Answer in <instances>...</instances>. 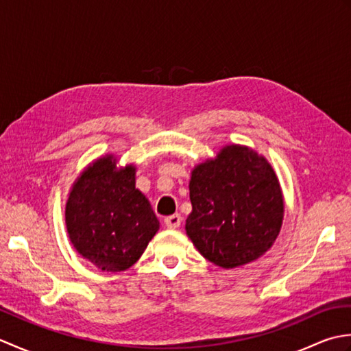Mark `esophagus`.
Returning a JSON list of instances; mask_svg holds the SVG:
<instances>
[{"instance_id": "obj_1", "label": "esophagus", "mask_w": 351, "mask_h": 351, "mask_svg": "<svg viewBox=\"0 0 351 351\" xmlns=\"http://www.w3.org/2000/svg\"><path fill=\"white\" fill-rule=\"evenodd\" d=\"M182 221V217L180 214H173V215H169V217L164 219V225H166L169 229H176L180 228Z\"/></svg>"}]
</instances>
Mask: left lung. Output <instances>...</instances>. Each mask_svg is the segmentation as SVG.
Returning a JSON list of instances; mask_svg holds the SVG:
<instances>
[{"mask_svg": "<svg viewBox=\"0 0 351 351\" xmlns=\"http://www.w3.org/2000/svg\"><path fill=\"white\" fill-rule=\"evenodd\" d=\"M185 232L210 263L235 268L261 258L283 221V195L271 164L255 149L223 146L191 170Z\"/></svg>", "mask_w": 351, "mask_h": 351, "instance_id": "1", "label": "left lung"}]
</instances>
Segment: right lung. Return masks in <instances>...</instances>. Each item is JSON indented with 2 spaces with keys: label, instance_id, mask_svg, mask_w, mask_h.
<instances>
[{
  "label": "right lung",
  "instance_id": "obj_1",
  "mask_svg": "<svg viewBox=\"0 0 351 351\" xmlns=\"http://www.w3.org/2000/svg\"><path fill=\"white\" fill-rule=\"evenodd\" d=\"M136 166L117 167L113 154L88 164L72 184L64 220L69 240L102 271L128 270L158 232L147 197L136 189Z\"/></svg>",
  "mask_w": 351,
  "mask_h": 351
}]
</instances>
